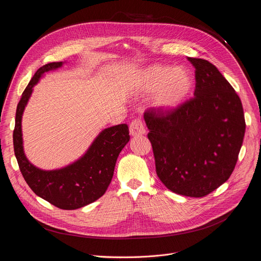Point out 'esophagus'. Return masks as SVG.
Segmentation results:
<instances>
[{"mask_svg":"<svg viewBox=\"0 0 261 261\" xmlns=\"http://www.w3.org/2000/svg\"><path fill=\"white\" fill-rule=\"evenodd\" d=\"M129 133L134 137H139L146 133L143 121L140 119H135L129 124Z\"/></svg>","mask_w":261,"mask_h":261,"instance_id":"1","label":"esophagus"}]
</instances>
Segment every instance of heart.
<instances>
[{"label": "heart", "instance_id": "obj_1", "mask_svg": "<svg viewBox=\"0 0 261 261\" xmlns=\"http://www.w3.org/2000/svg\"><path fill=\"white\" fill-rule=\"evenodd\" d=\"M193 88L191 73L182 67L171 68L154 64L141 69L133 81L137 95L154 91L152 106L161 112H172L186 101Z\"/></svg>", "mask_w": 261, "mask_h": 261}]
</instances>
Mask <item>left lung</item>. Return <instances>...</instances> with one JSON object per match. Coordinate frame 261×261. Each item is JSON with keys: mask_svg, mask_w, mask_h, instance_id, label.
Listing matches in <instances>:
<instances>
[{"mask_svg": "<svg viewBox=\"0 0 261 261\" xmlns=\"http://www.w3.org/2000/svg\"><path fill=\"white\" fill-rule=\"evenodd\" d=\"M188 60L196 69L195 97L172 112L150 107L144 120L159 179L176 194L199 198L232 175L246 121L240 98L217 67Z\"/></svg>", "mask_w": 261, "mask_h": 261, "instance_id": "left-lung-1", "label": "left lung"}]
</instances>
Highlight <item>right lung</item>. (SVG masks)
<instances>
[{
  "label": "right lung",
  "mask_w": 261,
  "mask_h": 261,
  "mask_svg": "<svg viewBox=\"0 0 261 261\" xmlns=\"http://www.w3.org/2000/svg\"><path fill=\"white\" fill-rule=\"evenodd\" d=\"M62 65L63 62H53L40 67L23 91L15 114L13 148L20 171L36 195L59 208L76 210L104 195L112 181L120 151L129 141V132L126 124L105 128L83 157L60 170L43 171L30 163L23 149L22 115L33 87L42 74Z\"/></svg>",
  "instance_id": "1"
}]
</instances>
